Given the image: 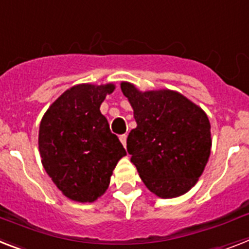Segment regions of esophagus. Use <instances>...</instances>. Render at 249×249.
<instances>
[{"label":"esophagus","instance_id":"34e87169","mask_svg":"<svg viewBox=\"0 0 249 249\" xmlns=\"http://www.w3.org/2000/svg\"><path fill=\"white\" fill-rule=\"evenodd\" d=\"M120 142L123 143V145H124V147H126V134L120 135Z\"/></svg>","mask_w":249,"mask_h":249}]
</instances>
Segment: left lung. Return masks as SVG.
<instances>
[{"instance_id": "1", "label": "left lung", "mask_w": 249, "mask_h": 249, "mask_svg": "<svg viewBox=\"0 0 249 249\" xmlns=\"http://www.w3.org/2000/svg\"><path fill=\"white\" fill-rule=\"evenodd\" d=\"M134 111L126 148L144 185L160 198H175L195 187L211 153V124L201 107L171 89L139 90L121 82Z\"/></svg>"}]
</instances>
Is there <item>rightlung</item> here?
Returning <instances> with one entry per match:
<instances>
[{"label":"right lung","mask_w":249,"mask_h":249,"mask_svg":"<svg viewBox=\"0 0 249 249\" xmlns=\"http://www.w3.org/2000/svg\"><path fill=\"white\" fill-rule=\"evenodd\" d=\"M114 83L76 84L62 93L40 120L38 145L46 173L62 195L94 202L107 191L119 160L126 155L100 107Z\"/></svg>","instance_id":"obj_1"}]
</instances>
